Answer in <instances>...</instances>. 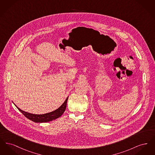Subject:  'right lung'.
<instances>
[{"mask_svg":"<svg viewBox=\"0 0 155 155\" xmlns=\"http://www.w3.org/2000/svg\"><path fill=\"white\" fill-rule=\"evenodd\" d=\"M68 97H67L66 101L64 102L58 109H57L53 111L52 112L44 114H31L30 113L21 110L20 108H18L17 106V108L27 118H28L30 120L35 122V123H46L52 121L53 120H55L56 118L60 117L64 112V111L66 109L67 102L68 100Z\"/></svg>","mask_w":155,"mask_h":155,"instance_id":"1","label":"right lung"}]
</instances>
